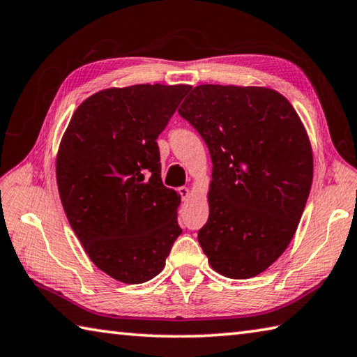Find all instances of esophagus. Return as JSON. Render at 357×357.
<instances>
[{"instance_id":"34e87169","label":"esophagus","mask_w":357,"mask_h":357,"mask_svg":"<svg viewBox=\"0 0 357 357\" xmlns=\"http://www.w3.org/2000/svg\"><path fill=\"white\" fill-rule=\"evenodd\" d=\"M178 192H180V196H182L183 201H186V199L191 196V190L186 188V186H182V188H178Z\"/></svg>"}]
</instances>
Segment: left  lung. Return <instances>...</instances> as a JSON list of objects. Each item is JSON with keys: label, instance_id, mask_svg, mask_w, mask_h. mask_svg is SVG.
Segmentation results:
<instances>
[{"label": "left lung", "instance_id": "left-lung-1", "mask_svg": "<svg viewBox=\"0 0 357 357\" xmlns=\"http://www.w3.org/2000/svg\"><path fill=\"white\" fill-rule=\"evenodd\" d=\"M178 112L213 162L202 251L222 276L255 278L284 254L303 216L314 177L307 131L270 87L201 84Z\"/></svg>", "mask_w": 357, "mask_h": 357}]
</instances>
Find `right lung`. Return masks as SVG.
Instances as JSON below:
<instances>
[{
	"label": "right lung",
	"mask_w": 357,
	"mask_h": 357,
	"mask_svg": "<svg viewBox=\"0 0 357 357\" xmlns=\"http://www.w3.org/2000/svg\"><path fill=\"white\" fill-rule=\"evenodd\" d=\"M188 84L109 87L68 122L56 182L75 235L98 270L123 284L153 279L177 236L180 195L161 182L156 137Z\"/></svg>",
	"instance_id": "1"
}]
</instances>
